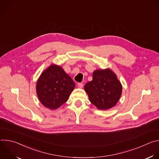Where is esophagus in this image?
I'll use <instances>...</instances> for the list:
<instances>
[{"mask_svg":"<svg viewBox=\"0 0 159 159\" xmlns=\"http://www.w3.org/2000/svg\"><path fill=\"white\" fill-rule=\"evenodd\" d=\"M77 86H78V87H79V88H80V89H82V88L83 87L84 85H83V84H82V83H78V84H77Z\"/></svg>","mask_w":159,"mask_h":159,"instance_id":"1","label":"esophagus"}]
</instances>
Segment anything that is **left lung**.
Returning <instances> with one entry per match:
<instances>
[{
    "instance_id": "1",
    "label": "left lung",
    "mask_w": 159,
    "mask_h": 159,
    "mask_svg": "<svg viewBox=\"0 0 159 159\" xmlns=\"http://www.w3.org/2000/svg\"><path fill=\"white\" fill-rule=\"evenodd\" d=\"M84 90L98 109L107 110L116 106L122 94V85L110 69L96 70L93 80L85 84Z\"/></svg>"
}]
</instances>
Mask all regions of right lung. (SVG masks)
<instances>
[{
  "label": "right lung",
  "mask_w": 159,
  "mask_h": 159,
  "mask_svg": "<svg viewBox=\"0 0 159 159\" xmlns=\"http://www.w3.org/2000/svg\"><path fill=\"white\" fill-rule=\"evenodd\" d=\"M75 86L72 78L60 66L52 64L40 75L36 89L41 103L55 110L67 101Z\"/></svg>",
  "instance_id": "1"
}]
</instances>
